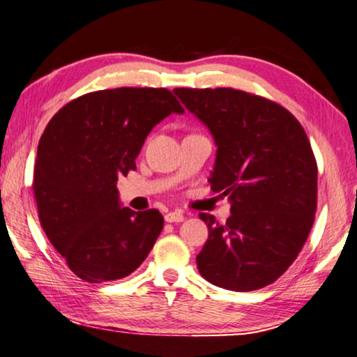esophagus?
<instances>
[{
  "label": "esophagus",
  "mask_w": 357,
  "mask_h": 357,
  "mask_svg": "<svg viewBox=\"0 0 357 357\" xmlns=\"http://www.w3.org/2000/svg\"><path fill=\"white\" fill-rule=\"evenodd\" d=\"M165 222L167 223H181V222H184V215L178 211L168 212L165 215Z\"/></svg>",
  "instance_id": "obj_1"
}]
</instances>
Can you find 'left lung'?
<instances>
[{"label":"left lung","mask_w":357,"mask_h":357,"mask_svg":"<svg viewBox=\"0 0 357 357\" xmlns=\"http://www.w3.org/2000/svg\"><path fill=\"white\" fill-rule=\"evenodd\" d=\"M217 145L213 192L231 201L220 223L199 213L209 237L197 256L201 276L234 291L262 289L306 243L317 211V160L294 115L278 102L231 87L174 89Z\"/></svg>","instance_id":"obj_1"}]
</instances>
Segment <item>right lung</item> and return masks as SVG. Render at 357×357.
I'll list each match as a JSON object with an SVG mask.
<instances>
[{
	"label": "right lung",
	"mask_w": 357,
	"mask_h": 357,
	"mask_svg": "<svg viewBox=\"0 0 357 357\" xmlns=\"http://www.w3.org/2000/svg\"><path fill=\"white\" fill-rule=\"evenodd\" d=\"M172 112L184 109L168 89L119 87L77 96L45 128L32 179L38 220L81 280H121L150 255L164 217L119 206L116 181Z\"/></svg>",
	"instance_id": "add662e5"
}]
</instances>
